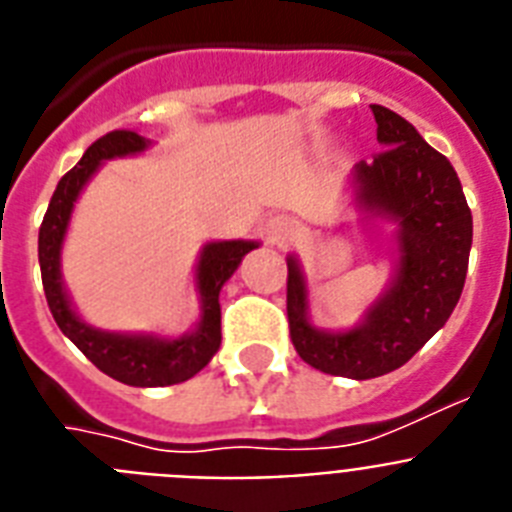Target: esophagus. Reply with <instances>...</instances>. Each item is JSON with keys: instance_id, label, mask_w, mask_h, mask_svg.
Masks as SVG:
<instances>
[{"instance_id": "1", "label": "esophagus", "mask_w": 512, "mask_h": 512, "mask_svg": "<svg viewBox=\"0 0 512 512\" xmlns=\"http://www.w3.org/2000/svg\"><path fill=\"white\" fill-rule=\"evenodd\" d=\"M265 234H268L270 244L291 242L294 236H299V223L291 216H273L265 223Z\"/></svg>"}]
</instances>
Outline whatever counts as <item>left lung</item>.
Segmentation results:
<instances>
[{"instance_id": "obj_1", "label": "left lung", "mask_w": 512, "mask_h": 512, "mask_svg": "<svg viewBox=\"0 0 512 512\" xmlns=\"http://www.w3.org/2000/svg\"><path fill=\"white\" fill-rule=\"evenodd\" d=\"M380 150L351 174L356 208L395 223L398 265L385 294L351 330H320L307 315V281L294 255L286 257V312L296 354L325 375L351 380L403 367L448 322L466 283L471 210L461 179L411 122L372 103Z\"/></svg>"}]
</instances>
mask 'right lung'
I'll return each mask as SVG.
<instances>
[{
	"label": "right lung",
	"mask_w": 512,
	"mask_h": 512,
	"mask_svg": "<svg viewBox=\"0 0 512 512\" xmlns=\"http://www.w3.org/2000/svg\"><path fill=\"white\" fill-rule=\"evenodd\" d=\"M150 145L143 135L132 130H114L98 137L77 161L75 169L59 179L51 195L41 231H38V263L41 281L49 302L51 315L59 330L101 369L103 375L114 377L135 388H163L195 377L221 346V294L223 283L234 276L242 257L260 247L257 242L231 239V242H208L197 260V291H200V322L197 328L179 338L158 336H127V333H106L80 320L72 309L70 296L62 281V244L70 226L72 208L83 192L90 176L96 174L103 161L122 156H137Z\"/></svg>",
	"instance_id": "right-lung-1"
}]
</instances>
